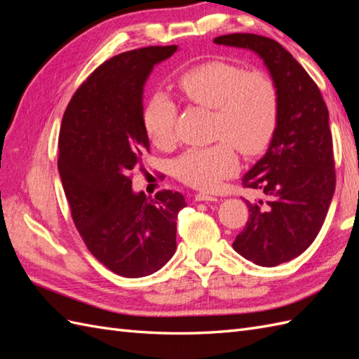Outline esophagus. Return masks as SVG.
I'll return each mask as SVG.
<instances>
[{"label": "esophagus", "instance_id": "obj_1", "mask_svg": "<svg viewBox=\"0 0 359 359\" xmlns=\"http://www.w3.org/2000/svg\"><path fill=\"white\" fill-rule=\"evenodd\" d=\"M194 198H196L198 202H203V201L205 202H217L219 201L215 196H211V194H208V193H198Z\"/></svg>", "mask_w": 359, "mask_h": 359}]
</instances>
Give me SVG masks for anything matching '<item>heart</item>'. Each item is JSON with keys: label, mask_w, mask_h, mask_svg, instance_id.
I'll use <instances>...</instances> for the list:
<instances>
[{"label": "heart", "mask_w": 359, "mask_h": 359, "mask_svg": "<svg viewBox=\"0 0 359 359\" xmlns=\"http://www.w3.org/2000/svg\"><path fill=\"white\" fill-rule=\"evenodd\" d=\"M178 88L186 99L215 111L211 147L191 148L173 165L175 177L190 187L212 190L238 169L235 148L244 156L260 154L274 136L278 119V90L262 70L212 60L184 72ZM177 106L168 95L151 97L144 112L145 132L160 149L173 147Z\"/></svg>", "instance_id": "obj_1"}]
</instances>
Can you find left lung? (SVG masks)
<instances>
[{"instance_id":"obj_1","label":"left lung","mask_w":359,"mask_h":359,"mask_svg":"<svg viewBox=\"0 0 359 359\" xmlns=\"http://www.w3.org/2000/svg\"><path fill=\"white\" fill-rule=\"evenodd\" d=\"M214 43L256 52L278 90V119L265 156L250 169L244 187L266 201L248 206V220L233 250L260 266L289 262L311 245L335 190L330 114L318 85L278 41L248 32Z\"/></svg>"}]
</instances>
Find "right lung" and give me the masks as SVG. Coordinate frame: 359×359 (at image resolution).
Wrapping results in <instances>:
<instances>
[{
    "mask_svg": "<svg viewBox=\"0 0 359 359\" xmlns=\"http://www.w3.org/2000/svg\"><path fill=\"white\" fill-rule=\"evenodd\" d=\"M178 46H148L104 61L74 93L60 130L58 170L72 219L91 255L112 273H156L175 253L178 191L156 198L132 189V172L149 151L144 85Z\"/></svg>",
    "mask_w": 359,
    "mask_h": 359,
    "instance_id": "obj_1",
    "label": "right lung"
}]
</instances>
